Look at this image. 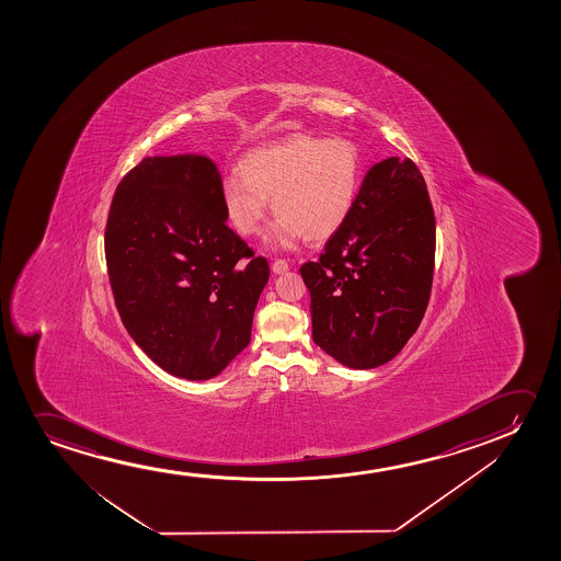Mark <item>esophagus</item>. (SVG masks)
<instances>
[{
    "instance_id": "34e87169",
    "label": "esophagus",
    "mask_w": 561,
    "mask_h": 561,
    "mask_svg": "<svg viewBox=\"0 0 561 561\" xmlns=\"http://www.w3.org/2000/svg\"><path fill=\"white\" fill-rule=\"evenodd\" d=\"M289 270V264L285 261H274L272 262V272L274 274H285Z\"/></svg>"
}]
</instances>
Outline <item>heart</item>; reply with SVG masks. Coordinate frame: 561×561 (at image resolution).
Here are the masks:
<instances>
[{
  "label": "heart",
  "instance_id": "heart-1",
  "mask_svg": "<svg viewBox=\"0 0 561 561\" xmlns=\"http://www.w3.org/2000/svg\"><path fill=\"white\" fill-rule=\"evenodd\" d=\"M222 182L224 215L241 236H259L272 210L268 245L323 241L345 226L362 185V157L351 139L293 136L256 147Z\"/></svg>",
  "mask_w": 561,
  "mask_h": 561
}]
</instances>
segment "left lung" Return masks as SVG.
Masks as SVG:
<instances>
[{
    "label": "left lung",
    "instance_id": "8db88e82",
    "mask_svg": "<svg viewBox=\"0 0 561 561\" xmlns=\"http://www.w3.org/2000/svg\"><path fill=\"white\" fill-rule=\"evenodd\" d=\"M435 264V215L410 159L364 176L353 213L318 262L300 266L316 345L353 369L392 360L422 323Z\"/></svg>",
    "mask_w": 561,
    "mask_h": 561
}]
</instances>
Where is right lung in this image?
Segmentation results:
<instances>
[{"label":"right lung","mask_w":561,"mask_h":561,"mask_svg":"<svg viewBox=\"0 0 561 561\" xmlns=\"http://www.w3.org/2000/svg\"><path fill=\"white\" fill-rule=\"evenodd\" d=\"M226 222L222 176L205 154L146 157L116 187L111 289L130 337L170 376L216 377L251 341L268 262Z\"/></svg>","instance_id":"1"}]
</instances>
